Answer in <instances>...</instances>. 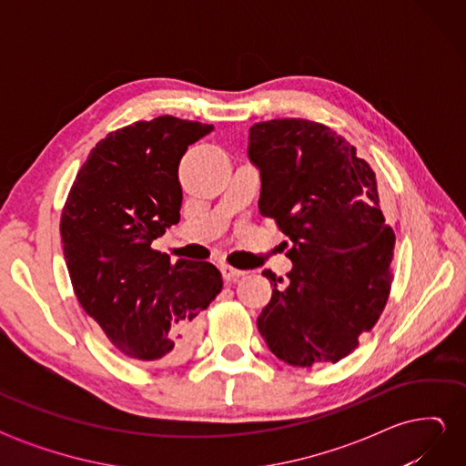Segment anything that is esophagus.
Masks as SVG:
<instances>
[{
    "label": "esophagus",
    "mask_w": 466,
    "mask_h": 466,
    "mask_svg": "<svg viewBox=\"0 0 466 466\" xmlns=\"http://www.w3.org/2000/svg\"><path fill=\"white\" fill-rule=\"evenodd\" d=\"M219 270H221L223 278L228 279V281H233V279L241 278V276L245 274L243 270H238V268H233V266H229V264H221V266H219Z\"/></svg>",
    "instance_id": "34e87169"
}]
</instances>
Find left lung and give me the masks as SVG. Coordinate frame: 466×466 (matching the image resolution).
<instances>
[{"instance_id":"8db88e82","label":"left lung","mask_w":466,"mask_h":466,"mask_svg":"<svg viewBox=\"0 0 466 466\" xmlns=\"http://www.w3.org/2000/svg\"><path fill=\"white\" fill-rule=\"evenodd\" d=\"M248 159L260 171V216L289 237L293 264L286 288L262 272L274 289L257 327L295 368L340 361L373 329L392 284L394 233L375 173L342 136L303 118L252 126Z\"/></svg>"}]
</instances>
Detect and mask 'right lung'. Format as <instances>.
<instances>
[{"instance_id":"add662e5","label":"right lung","mask_w":466,"mask_h":466,"mask_svg":"<svg viewBox=\"0 0 466 466\" xmlns=\"http://www.w3.org/2000/svg\"><path fill=\"white\" fill-rule=\"evenodd\" d=\"M211 130L175 116L134 122L91 149L69 190L60 233L74 291L128 358L163 365L185 356L223 288L214 264H171L151 248L180 219L182 155Z\"/></svg>"}]
</instances>
